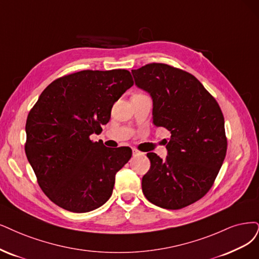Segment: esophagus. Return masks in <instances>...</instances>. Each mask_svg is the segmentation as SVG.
<instances>
[{"instance_id":"esophagus-1","label":"esophagus","mask_w":259,"mask_h":259,"mask_svg":"<svg viewBox=\"0 0 259 259\" xmlns=\"http://www.w3.org/2000/svg\"><path fill=\"white\" fill-rule=\"evenodd\" d=\"M139 152H140V151H139L138 149H136V148H132V154H133V155H138Z\"/></svg>"}]
</instances>
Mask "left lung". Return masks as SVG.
I'll return each instance as SVG.
<instances>
[{"instance_id":"8db88e82","label":"left lung","mask_w":259,"mask_h":259,"mask_svg":"<svg viewBox=\"0 0 259 259\" xmlns=\"http://www.w3.org/2000/svg\"><path fill=\"white\" fill-rule=\"evenodd\" d=\"M138 88L152 98V122L170 132L167 156L148 152L150 168L142 190L154 205L176 210L202 198L221 168L227 139L217 100L193 74L152 63L131 70Z\"/></svg>"}]
</instances>
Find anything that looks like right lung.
<instances>
[{"instance_id":"1","label":"right lung","mask_w":259,"mask_h":259,"mask_svg":"<svg viewBox=\"0 0 259 259\" xmlns=\"http://www.w3.org/2000/svg\"><path fill=\"white\" fill-rule=\"evenodd\" d=\"M133 85L126 69L82 70L49 84L26 119L25 154L44 193L71 212H89L111 197L129 147L93 142L113 104Z\"/></svg>"}]
</instances>
